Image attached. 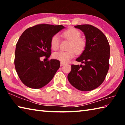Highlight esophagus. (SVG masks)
<instances>
[{"mask_svg": "<svg viewBox=\"0 0 125 125\" xmlns=\"http://www.w3.org/2000/svg\"><path fill=\"white\" fill-rule=\"evenodd\" d=\"M65 65V63H63V62H61V66H63V65Z\"/></svg>", "mask_w": 125, "mask_h": 125, "instance_id": "obj_1", "label": "esophagus"}]
</instances>
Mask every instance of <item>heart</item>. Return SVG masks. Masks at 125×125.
<instances>
[{"instance_id": "b5f03b06", "label": "heart", "mask_w": 125, "mask_h": 125, "mask_svg": "<svg viewBox=\"0 0 125 125\" xmlns=\"http://www.w3.org/2000/svg\"><path fill=\"white\" fill-rule=\"evenodd\" d=\"M65 39L71 41L68 51H58L53 54L55 60L61 62L66 63L74 57L75 53L79 54L83 52L85 48L86 43L84 40L80 39L81 33L75 29H69L63 33ZM60 43V39L58 35H55L51 40V46L53 50L58 49Z\"/></svg>"}]
</instances>
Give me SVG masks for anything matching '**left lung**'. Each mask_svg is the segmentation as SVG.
<instances>
[{"instance_id":"8db88e82","label":"left lung","mask_w":125,"mask_h":125,"mask_svg":"<svg viewBox=\"0 0 125 125\" xmlns=\"http://www.w3.org/2000/svg\"><path fill=\"white\" fill-rule=\"evenodd\" d=\"M85 36V48L76 59L84 65H71L68 75L69 83L81 91H90L103 83L109 68L110 45L106 37L100 30L90 25H79Z\"/></svg>"}]
</instances>
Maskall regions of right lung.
I'll use <instances>...</instances> for the list:
<instances>
[{"instance_id": "add662e5", "label": "right lung", "mask_w": 125, "mask_h": 125, "mask_svg": "<svg viewBox=\"0 0 125 125\" xmlns=\"http://www.w3.org/2000/svg\"><path fill=\"white\" fill-rule=\"evenodd\" d=\"M64 28L63 25L39 24L29 27L21 35L16 45L14 64L19 77L25 85L40 89L53 78L60 68V62L51 59L45 62L40 57H50L52 37Z\"/></svg>"}]
</instances>
